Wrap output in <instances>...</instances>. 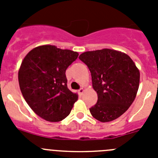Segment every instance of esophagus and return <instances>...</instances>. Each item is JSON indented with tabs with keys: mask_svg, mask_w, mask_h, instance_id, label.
<instances>
[{
	"mask_svg": "<svg viewBox=\"0 0 158 158\" xmlns=\"http://www.w3.org/2000/svg\"><path fill=\"white\" fill-rule=\"evenodd\" d=\"M84 92H85V89H84L83 88H81V89L78 90V93H79V95H82L84 93Z\"/></svg>",
	"mask_w": 158,
	"mask_h": 158,
	"instance_id": "34e87169",
	"label": "esophagus"
}]
</instances>
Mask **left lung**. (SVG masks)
I'll return each mask as SVG.
<instances>
[{
  "label": "left lung",
  "mask_w": 158,
  "mask_h": 158,
  "mask_svg": "<svg viewBox=\"0 0 158 158\" xmlns=\"http://www.w3.org/2000/svg\"><path fill=\"white\" fill-rule=\"evenodd\" d=\"M89 67L98 100L89 108L96 119L111 122L126 112L139 90L140 72L127 54L112 49L86 51L79 56Z\"/></svg>",
  "instance_id": "obj_1"
}]
</instances>
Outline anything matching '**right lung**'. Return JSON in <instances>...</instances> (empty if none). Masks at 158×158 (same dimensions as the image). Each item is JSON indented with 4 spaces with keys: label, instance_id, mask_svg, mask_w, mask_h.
I'll list each match as a JSON object with an SVG mask.
<instances>
[{
    "label": "right lung",
    "instance_id": "add662e5",
    "mask_svg": "<svg viewBox=\"0 0 158 158\" xmlns=\"http://www.w3.org/2000/svg\"><path fill=\"white\" fill-rule=\"evenodd\" d=\"M78 54L52 45L35 47L24 57L18 72L19 89L32 111L49 122L69 115L77 93L67 87L65 70Z\"/></svg>",
    "mask_w": 158,
    "mask_h": 158
}]
</instances>
